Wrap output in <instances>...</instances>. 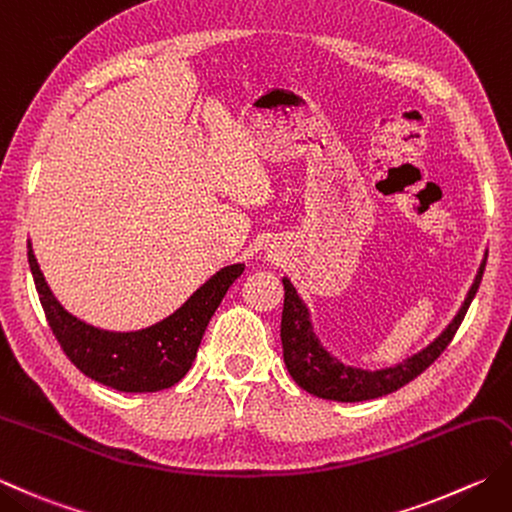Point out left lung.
Returning a JSON list of instances; mask_svg holds the SVG:
<instances>
[{"label": "left lung", "instance_id": "left-lung-1", "mask_svg": "<svg viewBox=\"0 0 512 512\" xmlns=\"http://www.w3.org/2000/svg\"><path fill=\"white\" fill-rule=\"evenodd\" d=\"M484 268L486 259L484 264L479 266L475 284L470 288L462 310H459L455 322L444 330L442 337L435 339V342L419 355L410 357L408 362L388 370H377V373L348 368L326 353L322 344L317 342V337L313 335L304 302L295 293L293 284L284 279L282 346L284 362L290 377H293L304 390H308L310 395H317L322 399H335V402H364V399H377L395 393V390L422 375L430 364H435V359L444 353L450 342H453L457 328L462 326L466 310L477 293L479 282H482Z\"/></svg>", "mask_w": 512, "mask_h": 512}]
</instances>
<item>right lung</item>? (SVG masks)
<instances>
[{"mask_svg": "<svg viewBox=\"0 0 512 512\" xmlns=\"http://www.w3.org/2000/svg\"><path fill=\"white\" fill-rule=\"evenodd\" d=\"M28 264L48 326L66 357L86 377L124 393H155L175 386L193 364L226 290L244 273L242 264L226 266L164 322L137 333H108L66 313L50 293L30 244Z\"/></svg>", "mask_w": 512, "mask_h": 512, "instance_id": "add662e5", "label": "right lung"}]
</instances>
